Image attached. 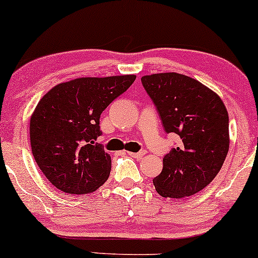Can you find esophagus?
Returning a JSON list of instances; mask_svg holds the SVG:
<instances>
[{"label": "esophagus", "instance_id": "esophagus-1", "mask_svg": "<svg viewBox=\"0 0 258 258\" xmlns=\"http://www.w3.org/2000/svg\"><path fill=\"white\" fill-rule=\"evenodd\" d=\"M145 152H146L145 150H142V151H139V152H128V156H131V157H133V158L139 159L145 155Z\"/></svg>", "mask_w": 258, "mask_h": 258}]
</instances>
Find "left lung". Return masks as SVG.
I'll return each instance as SVG.
<instances>
[{
  "mask_svg": "<svg viewBox=\"0 0 258 258\" xmlns=\"http://www.w3.org/2000/svg\"><path fill=\"white\" fill-rule=\"evenodd\" d=\"M142 83L165 132L181 138V144L163 158V170L153 185L163 198L197 194L213 181L229 152L226 107L218 94L185 75H146Z\"/></svg>",
  "mask_w": 258,
  "mask_h": 258,
  "instance_id": "obj_1",
  "label": "left lung"
}]
</instances>
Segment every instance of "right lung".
Segmentation results:
<instances>
[{
	"instance_id": "1",
	"label": "right lung",
	"mask_w": 258,
	"mask_h": 258,
	"mask_svg": "<svg viewBox=\"0 0 258 258\" xmlns=\"http://www.w3.org/2000/svg\"><path fill=\"white\" fill-rule=\"evenodd\" d=\"M136 75L81 77L57 84L29 121L33 157L45 177L68 194L95 191L108 178L112 159L95 140L100 116L135 82Z\"/></svg>"
}]
</instances>
